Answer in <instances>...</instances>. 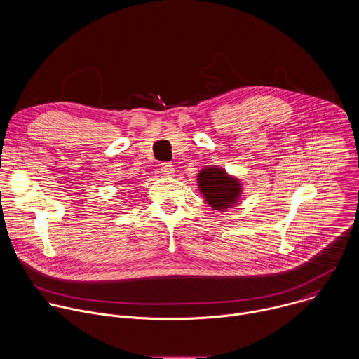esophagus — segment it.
Returning <instances> with one entry per match:
<instances>
[{
    "label": "esophagus",
    "mask_w": 359,
    "mask_h": 359,
    "mask_svg": "<svg viewBox=\"0 0 359 359\" xmlns=\"http://www.w3.org/2000/svg\"><path fill=\"white\" fill-rule=\"evenodd\" d=\"M161 173L165 176H172L175 173V168L172 163H162L161 165Z\"/></svg>",
    "instance_id": "obj_1"
}]
</instances>
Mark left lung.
<instances>
[{"label": "left lung", "instance_id": "obj_1", "mask_svg": "<svg viewBox=\"0 0 359 359\" xmlns=\"http://www.w3.org/2000/svg\"><path fill=\"white\" fill-rule=\"evenodd\" d=\"M197 180L200 191L215 210H224L233 206L241 191L238 182L229 177L220 168L201 170Z\"/></svg>", "mask_w": 359, "mask_h": 359}]
</instances>
